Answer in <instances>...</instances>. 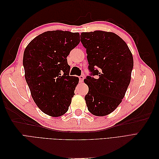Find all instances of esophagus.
<instances>
[{
    "label": "esophagus",
    "mask_w": 159,
    "mask_h": 159,
    "mask_svg": "<svg viewBox=\"0 0 159 159\" xmlns=\"http://www.w3.org/2000/svg\"><path fill=\"white\" fill-rule=\"evenodd\" d=\"M79 79H80V82H83V81L84 80V75H81L79 77Z\"/></svg>",
    "instance_id": "esophagus-1"
}]
</instances>
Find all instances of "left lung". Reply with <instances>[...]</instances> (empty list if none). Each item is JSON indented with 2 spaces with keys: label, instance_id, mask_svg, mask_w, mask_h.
<instances>
[{
  "label": "left lung",
  "instance_id": "obj_1",
  "mask_svg": "<svg viewBox=\"0 0 159 159\" xmlns=\"http://www.w3.org/2000/svg\"><path fill=\"white\" fill-rule=\"evenodd\" d=\"M80 36L89 69L97 75L84 80L89 88L86 105L95 116H105L119 106L125 95L133 68L132 53L126 42L113 32L95 30L82 32Z\"/></svg>",
  "mask_w": 159,
  "mask_h": 159
}]
</instances>
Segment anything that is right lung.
<instances>
[{"instance_id":"obj_1","label":"right lung","mask_w":159,"mask_h":159,"mask_svg":"<svg viewBox=\"0 0 159 159\" xmlns=\"http://www.w3.org/2000/svg\"><path fill=\"white\" fill-rule=\"evenodd\" d=\"M80 42L78 32L47 31L34 38L24 52L25 76L32 98L50 116L65 114L75 95L79 78L69 75L67 57Z\"/></svg>"}]
</instances>
